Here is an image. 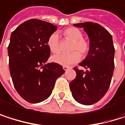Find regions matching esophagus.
Listing matches in <instances>:
<instances>
[{
  "label": "esophagus",
  "instance_id": "1",
  "mask_svg": "<svg viewBox=\"0 0 125 125\" xmlns=\"http://www.w3.org/2000/svg\"><path fill=\"white\" fill-rule=\"evenodd\" d=\"M69 68H70V67H69V66H63V70H65V71H67Z\"/></svg>",
  "mask_w": 125,
  "mask_h": 125
}]
</instances>
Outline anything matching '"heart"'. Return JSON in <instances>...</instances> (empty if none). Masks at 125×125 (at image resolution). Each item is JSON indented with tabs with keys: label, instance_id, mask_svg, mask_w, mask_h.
<instances>
[{
	"label": "heart",
	"instance_id": "heart-1",
	"mask_svg": "<svg viewBox=\"0 0 125 125\" xmlns=\"http://www.w3.org/2000/svg\"><path fill=\"white\" fill-rule=\"evenodd\" d=\"M63 35L65 38L69 39L72 42L69 48L71 52L56 54L52 56L51 59L53 62L58 64L69 66L77 62L80 59L81 54L82 56L87 55L90 51V42L83 38V32L76 27H69L63 31ZM47 45L52 53H55L59 51V37L57 33H53L49 36Z\"/></svg>",
	"mask_w": 125,
	"mask_h": 125
}]
</instances>
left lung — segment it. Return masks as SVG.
Here are the masks:
<instances>
[{
	"label": "left lung",
	"mask_w": 125,
	"mask_h": 125,
	"mask_svg": "<svg viewBox=\"0 0 125 125\" xmlns=\"http://www.w3.org/2000/svg\"><path fill=\"white\" fill-rule=\"evenodd\" d=\"M74 26L83 28L90 40V51L79 63L85 70L74 67L76 77L69 83L73 98L83 105L100 101L106 93L114 69V47L112 35L97 23L84 22Z\"/></svg>",
	"instance_id": "left-lung-1"
}]
</instances>
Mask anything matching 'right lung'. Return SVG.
I'll use <instances>...</instances> for the list:
<instances>
[{
    "instance_id": "obj_1",
    "label": "right lung",
    "mask_w": 125,
    "mask_h": 125,
    "mask_svg": "<svg viewBox=\"0 0 125 125\" xmlns=\"http://www.w3.org/2000/svg\"><path fill=\"white\" fill-rule=\"evenodd\" d=\"M57 27L39 19L21 24L11 35L8 47L9 69L15 89L25 101L37 104L51 94L56 80L65 72L62 66L47 62V41Z\"/></svg>"
}]
</instances>
